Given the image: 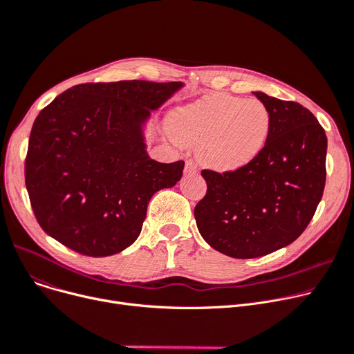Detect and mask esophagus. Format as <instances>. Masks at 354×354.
<instances>
[{"label":"esophagus","mask_w":354,"mask_h":354,"mask_svg":"<svg viewBox=\"0 0 354 354\" xmlns=\"http://www.w3.org/2000/svg\"><path fill=\"white\" fill-rule=\"evenodd\" d=\"M198 171V165L193 160H187L184 165V173L185 174H196Z\"/></svg>","instance_id":"esophagus-1"}]
</instances>
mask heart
<instances>
[{"mask_svg": "<svg viewBox=\"0 0 354 354\" xmlns=\"http://www.w3.org/2000/svg\"><path fill=\"white\" fill-rule=\"evenodd\" d=\"M270 131V113L257 98L217 93L176 113L173 133L180 144L200 145L201 160L221 171L252 162Z\"/></svg>", "mask_w": 354, "mask_h": 354, "instance_id": "heart-1", "label": "heart"}]
</instances>
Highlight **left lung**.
Listing matches in <instances>:
<instances>
[{"label":"left lung","instance_id":"obj_1","mask_svg":"<svg viewBox=\"0 0 354 354\" xmlns=\"http://www.w3.org/2000/svg\"><path fill=\"white\" fill-rule=\"evenodd\" d=\"M270 113L263 150L223 174L203 170L207 193L194 209L201 237L234 259H256L293 243L313 218L326 184L327 137L301 104L253 93Z\"/></svg>","mask_w":354,"mask_h":354}]
</instances>
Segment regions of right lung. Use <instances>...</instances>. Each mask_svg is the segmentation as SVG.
Returning a JSON list of instances; mask_svg holds the SVG:
<instances>
[{
  "mask_svg": "<svg viewBox=\"0 0 354 354\" xmlns=\"http://www.w3.org/2000/svg\"><path fill=\"white\" fill-rule=\"evenodd\" d=\"M183 82H87L37 115L26 185L43 230L71 250L107 257L140 236L150 198L183 176L184 161L147 154L142 127Z\"/></svg>",
  "mask_w": 354,
  "mask_h": 354,
  "instance_id": "obj_1",
  "label": "right lung"
}]
</instances>
